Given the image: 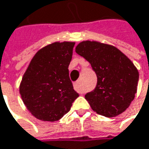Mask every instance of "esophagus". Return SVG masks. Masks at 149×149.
I'll list each match as a JSON object with an SVG mask.
<instances>
[{
    "label": "esophagus",
    "mask_w": 149,
    "mask_h": 149,
    "mask_svg": "<svg viewBox=\"0 0 149 149\" xmlns=\"http://www.w3.org/2000/svg\"><path fill=\"white\" fill-rule=\"evenodd\" d=\"M74 88L76 91H77L79 94H84V88L82 87L81 81H77L74 84Z\"/></svg>",
    "instance_id": "34e87169"
}]
</instances>
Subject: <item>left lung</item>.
Listing matches in <instances>:
<instances>
[{
  "label": "left lung",
  "instance_id": "obj_1",
  "mask_svg": "<svg viewBox=\"0 0 149 149\" xmlns=\"http://www.w3.org/2000/svg\"><path fill=\"white\" fill-rule=\"evenodd\" d=\"M76 53L91 65L97 76L95 89L85 95L93 111L112 118L128 108L136 93L139 73L120 50L98 42L84 41Z\"/></svg>",
  "mask_w": 149,
  "mask_h": 149
}]
</instances>
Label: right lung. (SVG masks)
Returning <instances> with one entry per match:
<instances>
[{"label": "right lung", "mask_w": 149, "mask_h": 149, "mask_svg": "<svg viewBox=\"0 0 149 149\" xmlns=\"http://www.w3.org/2000/svg\"><path fill=\"white\" fill-rule=\"evenodd\" d=\"M74 45L71 42H57L41 48L23 76L21 98L31 114L40 120L61 119L79 96L68 70Z\"/></svg>", "instance_id": "1"}]
</instances>
